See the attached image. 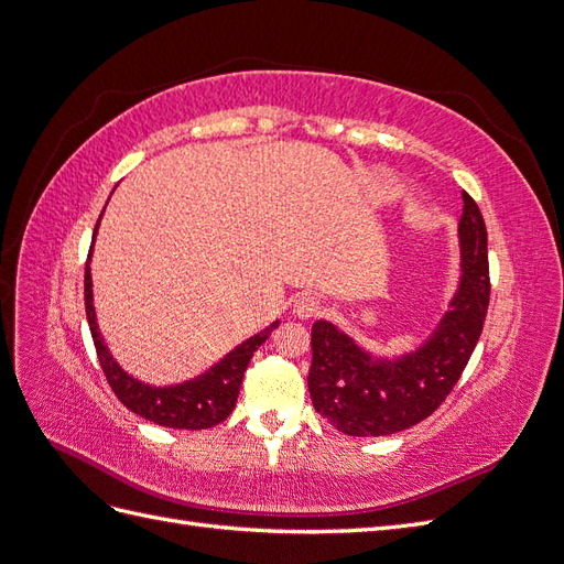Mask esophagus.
<instances>
[{
	"label": "esophagus",
	"instance_id": "34e87169",
	"mask_svg": "<svg viewBox=\"0 0 564 564\" xmlns=\"http://www.w3.org/2000/svg\"><path fill=\"white\" fill-rule=\"evenodd\" d=\"M294 313L301 317V319H311V317H317L322 313V303L317 296L313 294H299L294 299Z\"/></svg>",
	"mask_w": 564,
	"mask_h": 564
}]
</instances>
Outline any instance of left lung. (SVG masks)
<instances>
[{"label":"left lung","instance_id":"8db88e82","mask_svg":"<svg viewBox=\"0 0 564 564\" xmlns=\"http://www.w3.org/2000/svg\"><path fill=\"white\" fill-rule=\"evenodd\" d=\"M460 282L431 338L395 360L371 357L332 322L313 324L308 390L315 412L352 437H381L429 419L464 373L489 305L487 228L464 193L458 220Z\"/></svg>","mask_w":564,"mask_h":564}]
</instances>
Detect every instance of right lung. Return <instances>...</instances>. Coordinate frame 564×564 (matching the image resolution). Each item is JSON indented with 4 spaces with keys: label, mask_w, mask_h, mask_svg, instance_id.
<instances>
[{
    "label": "right lung",
    "mask_w": 564,
    "mask_h": 564,
    "mask_svg": "<svg viewBox=\"0 0 564 564\" xmlns=\"http://www.w3.org/2000/svg\"><path fill=\"white\" fill-rule=\"evenodd\" d=\"M96 230H98V224L94 228V240H96ZM84 308H87V319H89L98 362L104 367V373L117 400L127 409H131L133 414H139L158 425H166V429H178V431L212 429V425H218L220 421H226L232 414L251 355L261 348V344H265L270 332L280 324V322H272L270 327H265L261 334L247 338L245 344L230 350L224 360L214 365L209 371H204L202 377L178 386L155 388V386H145L141 381L131 379L129 373L112 360L108 346L104 344V338H100L98 324H96V311H94L89 263H87V270H84Z\"/></svg>",
    "instance_id": "add662e5"
}]
</instances>
